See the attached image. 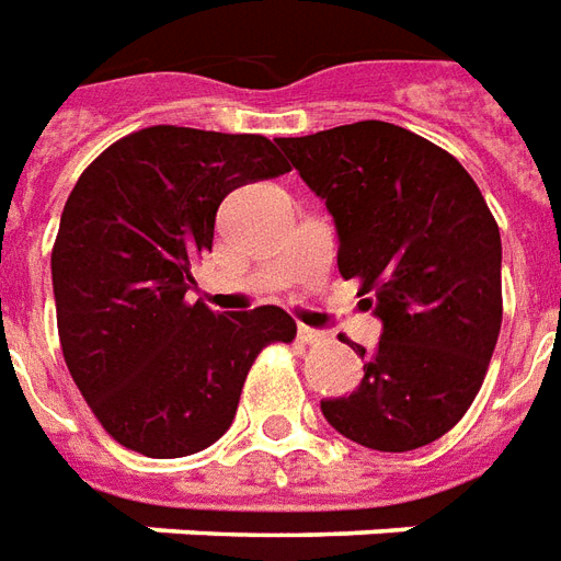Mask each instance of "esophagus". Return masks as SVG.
<instances>
[{
    "label": "esophagus",
    "instance_id": "34e87169",
    "mask_svg": "<svg viewBox=\"0 0 561 561\" xmlns=\"http://www.w3.org/2000/svg\"><path fill=\"white\" fill-rule=\"evenodd\" d=\"M299 341L301 344H320V341H325V335L311 329V325H299Z\"/></svg>",
    "mask_w": 561,
    "mask_h": 561
}]
</instances>
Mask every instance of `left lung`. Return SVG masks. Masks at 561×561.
I'll list each match as a JSON object with an SVG mask.
<instances>
[{"label": "left lung", "instance_id": "obj_1", "mask_svg": "<svg viewBox=\"0 0 561 561\" xmlns=\"http://www.w3.org/2000/svg\"><path fill=\"white\" fill-rule=\"evenodd\" d=\"M335 217L337 272L383 323L363 383L320 401L344 438L383 453L450 432L483 387L502 329V236L456 157L383 121L277 138Z\"/></svg>", "mask_w": 561, "mask_h": 561}]
</instances>
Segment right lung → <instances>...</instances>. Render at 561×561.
<instances>
[{
	"mask_svg": "<svg viewBox=\"0 0 561 561\" xmlns=\"http://www.w3.org/2000/svg\"><path fill=\"white\" fill-rule=\"evenodd\" d=\"M289 172L265 135L147 126L90 162L50 253L62 356L111 438L150 459L210 447L232 426L253 359L296 320L262 305L186 301L236 186Z\"/></svg>",
	"mask_w": 561,
	"mask_h": 561,
	"instance_id": "add662e5",
	"label": "right lung"
}]
</instances>
